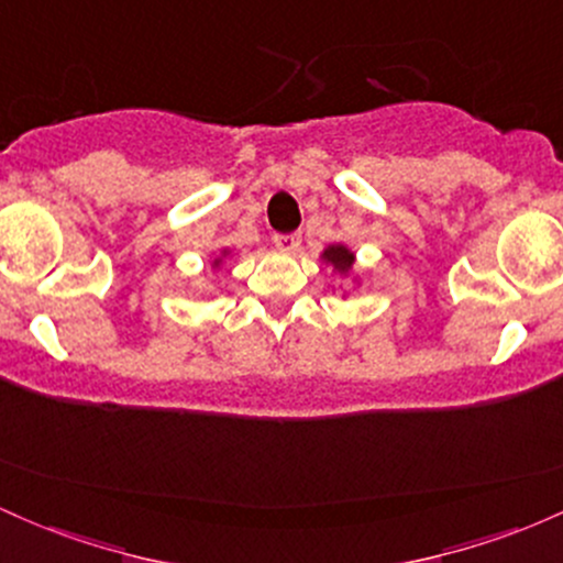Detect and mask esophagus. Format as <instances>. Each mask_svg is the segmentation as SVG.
Wrapping results in <instances>:
<instances>
[{
    "label": "esophagus",
    "instance_id": "obj_1",
    "mask_svg": "<svg viewBox=\"0 0 563 563\" xmlns=\"http://www.w3.org/2000/svg\"><path fill=\"white\" fill-rule=\"evenodd\" d=\"M300 233H274V244L284 252H298L300 250Z\"/></svg>",
    "mask_w": 563,
    "mask_h": 563
}]
</instances>
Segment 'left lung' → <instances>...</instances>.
<instances>
[{
    "label": "left lung",
    "mask_w": 563,
    "mask_h": 563,
    "mask_svg": "<svg viewBox=\"0 0 563 563\" xmlns=\"http://www.w3.org/2000/svg\"><path fill=\"white\" fill-rule=\"evenodd\" d=\"M324 257H327V261H332L334 265H338V268H351V265H353V255L345 247H340V244H338V247L327 250Z\"/></svg>",
    "instance_id": "obj_1"
}]
</instances>
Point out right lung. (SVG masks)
<instances>
[{
  "label": "right lung",
  "mask_w": 563,
  "mask_h": 563,
  "mask_svg": "<svg viewBox=\"0 0 563 563\" xmlns=\"http://www.w3.org/2000/svg\"><path fill=\"white\" fill-rule=\"evenodd\" d=\"M214 263H218V261H214Z\"/></svg>",
  "instance_id": "obj_1"
}]
</instances>
